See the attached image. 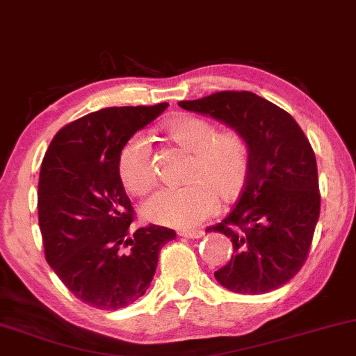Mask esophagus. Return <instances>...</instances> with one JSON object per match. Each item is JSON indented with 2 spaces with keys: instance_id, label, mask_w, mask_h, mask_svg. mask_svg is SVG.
<instances>
[{
  "instance_id": "obj_1",
  "label": "esophagus",
  "mask_w": 356,
  "mask_h": 356,
  "mask_svg": "<svg viewBox=\"0 0 356 356\" xmlns=\"http://www.w3.org/2000/svg\"><path fill=\"white\" fill-rule=\"evenodd\" d=\"M181 237H186V238H200L204 235L202 230H182Z\"/></svg>"
}]
</instances>
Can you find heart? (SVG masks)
<instances>
[{"label": "heart", "mask_w": 356, "mask_h": 356, "mask_svg": "<svg viewBox=\"0 0 356 356\" xmlns=\"http://www.w3.org/2000/svg\"><path fill=\"white\" fill-rule=\"evenodd\" d=\"M165 134L192 152L189 175L182 187H161L144 202L143 213L154 224L191 229L212 216L217 194L230 199L242 189L248 174V147L242 136L219 132L205 119L177 115L164 126ZM118 175L124 189L143 195L154 184L151 149L143 136H132L118 157Z\"/></svg>", "instance_id": "obj_1"}]
</instances>
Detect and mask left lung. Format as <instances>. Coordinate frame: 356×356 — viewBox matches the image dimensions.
Returning <instances> with one entry per match:
<instances>
[{
	"label": "left lung",
	"mask_w": 356,
	"mask_h": 356,
	"mask_svg": "<svg viewBox=\"0 0 356 356\" xmlns=\"http://www.w3.org/2000/svg\"><path fill=\"white\" fill-rule=\"evenodd\" d=\"M182 109L207 115L247 143L248 174L235 207L207 232L232 241L230 262L213 273L235 293L280 289L305 264L320 216L314 149L295 119L248 91H222Z\"/></svg>",
	"instance_id": "1"
}]
</instances>
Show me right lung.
Returning <instances> with one entry per match:
<instances>
[{
	"label": "right lung",
	"instance_id": "add662e5",
	"mask_svg": "<svg viewBox=\"0 0 356 356\" xmlns=\"http://www.w3.org/2000/svg\"><path fill=\"white\" fill-rule=\"evenodd\" d=\"M167 102L106 108L64 126L51 140L38 184L46 262L74 297L119 310L143 297L172 229L132 232L134 211L121 179L122 145L167 109Z\"/></svg>",
	"mask_w": 356,
	"mask_h": 356
}]
</instances>
